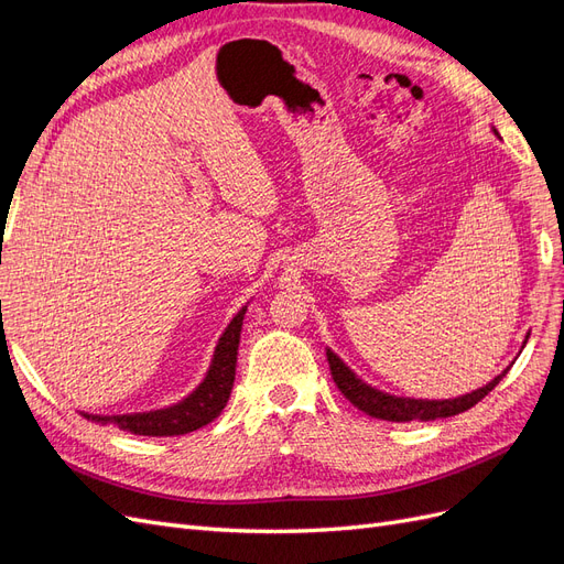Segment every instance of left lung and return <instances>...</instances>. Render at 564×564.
Masks as SVG:
<instances>
[{
    "label": "left lung",
    "mask_w": 564,
    "mask_h": 564,
    "mask_svg": "<svg viewBox=\"0 0 564 564\" xmlns=\"http://www.w3.org/2000/svg\"><path fill=\"white\" fill-rule=\"evenodd\" d=\"M494 133L499 135L497 129H494ZM327 360H329L334 383L338 386L340 392H344L346 400H350L357 409H362L367 416L381 419V421H395V423L435 421V419H449L460 412H468L470 406H475L485 395H489L494 386H497L510 369V367H506L499 377H494L487 386L477 388L473 392H466V395L449 398V400H419V398L390 395V392H383L379 388L369 386L367 381L357 377V373L344 360H340V357L332 348H327Z\"/></svg>",
    "instance_id": "left-lung-1"
}]
</instances>
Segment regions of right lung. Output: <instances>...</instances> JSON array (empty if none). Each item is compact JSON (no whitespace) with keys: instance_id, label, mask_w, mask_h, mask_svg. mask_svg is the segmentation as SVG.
<instances>
[{"instance_id":"add662e5","label":"right lung","mask_w":564,"mask_h":564,"mask_svg":"<svg viewBox=\"0 0 564 564\" xmlns=\"http://www.w3.org/2000/svg\"><path fill=\"white\" fill-rule=\"evenodd\" d=\"M245 313H247V305H242V311L230 319L226 332L220 334L212 355V365L207 373H204L202 383L181 402L162 406V409H150V412H135V414H117V416L84 414V412L79 414L94 423H100V425L115 423L119 431H127L133 435H148V437L185 435L202 429V425L212 423L220 412H224L235 383L237 348H240Z\"/></svg>"}]
</instances>
